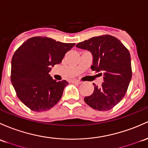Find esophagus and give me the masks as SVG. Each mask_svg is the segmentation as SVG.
Returning a JSON list of instances; mask_svg holds the SVG:
<instances>
[{"mask_svg":"<svg viewBox=\"0 0 148 148\" xmlns=\"http://www.w3.org/2000/svg\"><path fill=\"white\" fill-rule=\"evenodd\" d=\"M72 82H73V83H76V84H81V83H82V82H81L80 80H73Z\"/></svg>","mask_w":148,"mask_h":148,"instance_id":"1","label":"esophagus"}]
</instances>
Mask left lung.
Returning a JSON list of instances; mask_svg holds the SVG:
<instances>
[{"mask_svg":"<svg viewBox=\"0 0 148 148\" xmlns=\"http://www.w3.org/2000/svg\"><path fill=\"white\" fill-rule=\"evenodd\" d=\"M92 55L91 69L104 75L100 87L93 83V93L84 98L85 103L99 111H108L124 97L132 77L131 55L121 41L111 35L89 39L76 44Z\"/></svg>","mask_w":148,"mask_h":148,"instance_id":"left-lung-1","label":"left lung"}]
</instances>
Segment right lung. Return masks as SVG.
I'll return each mask as SVG.
<instances>
[{"label": "right lung", "mask_w": 148, "mask_h": 148, "mask_svg": "<svg viewBox=\"0 0 148 148\" xmlns=\"http://www.w3.org/2000/svg\"><path fill=\"white\" fill-rule=\"evenodd\" d=\"M73 43L34 36L17 49L11 62V82L17 96L34 112H43L59 101L68 82H57L49 75L56 64L61 63Z\"/></svg>", "instance_id": "1"}]
</instances>
